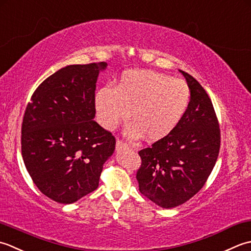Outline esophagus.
I'll return each mask as SVG.
<instances>
[{
  "label": "esophagus",
  "instance_id": "34e87169",
  "mask_svg": "<svg viewBox=\"0 0 251 251\" xmlns=\"http://www.w3.org/2000/svg\"><path fill=\"white\" fill-rule=\"evenodd\" d=\"M130 150V147L127 146L126 143H124L122 141H117V143H116V151H118V152H120V151H129Z\"/></svg>",
  "mask_w": 251,
  "mask_h": 251
}]
</instances>
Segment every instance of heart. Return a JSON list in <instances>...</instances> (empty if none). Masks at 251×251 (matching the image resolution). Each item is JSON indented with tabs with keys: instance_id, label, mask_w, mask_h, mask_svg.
<instances>
[{
	"instance_id": "obj_1",
	"label": "heart",
	"mask_w": 251,
	"mask_h": 251,
	"mask_svg": "<svg viewBox=\"0 0 251 251\" xmlns=\"http://www.w3.org/2000/svg\"><path fill=\"white\" fill-rule=\"evenodd\" d=\"M191 91L185 81L151 70H129L121 75L116 89L97 92L96 110L100 124L114 129L130 116L131 137L143 134L158 141L180 124L190 104Z\"/></svg>"
}]
</instances>
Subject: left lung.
Returning <instances> with one entry per match:
<instances>
[{
	"mask_svg": "<svg viewBox=\"0 0 251 251\" xmlns=\"http://www.w3.org/2000/svg\"><path fill=\"white\" fill-rule=\"evenodd\" d=\"M191 100L170 134L139 151L140 192L159 207L175 208L201 190L219 156L221 133L210 97L198 81L180 70Z\"/></svg>",
	"mask_w": 251,
	"mask_h": 251,
	"instance_id": "obj_1",
	"label": "left lung"
}]
</instances>
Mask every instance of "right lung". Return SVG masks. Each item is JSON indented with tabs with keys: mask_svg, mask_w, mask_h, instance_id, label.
I'll return each instance as SVG.
<instances>
[{
	"mask_svg": "<svg viewBox=\"0 0 251 251\" xmlns=\"http://www.w3.org/2000/svg\"><path fill=\"white\" fill-rule=\"evenodd\" d=\"M106 63L70 65L41 83L25 107L22 154L45 196L73 203L99 186L116 140L95 117V89Z\"/></svg>",
	"mask_w": 251,
	"mask_h": 251,
	"instance_id": "right-lung-1",
	"label": "right lung"
}]
</instances>
